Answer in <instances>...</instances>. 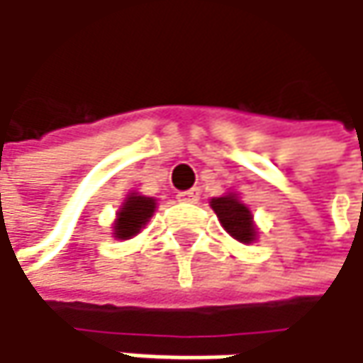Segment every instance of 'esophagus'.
Wrapping results in <instances>:
<instances>
[{
  "label": "esophagus",
  "mask_w": 363,
  "mask_h": 363,
  "mask_svg": "<svg viewBox=\"0 0 363 363\" xmlns=\"http://www.w3.org/2000/svg\"><path fill=\"white\" fill-rule=\"evenodd\" d=\"M177 199L182 203H197L199 201V189H189V191H181L177 195Z\"/></svg>",
  "instance_id": "obj_1"
}]
</instances>
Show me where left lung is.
I'll list each match as a JSON object with an SVG mask.
<instances>
[{
  "label": "left lung",
  "mask_w": 363,
  "mask_h": 363,
  "mask_svg": "<svg viewBox=\"0 0 363 363\" xmlns=\"http://www.w3.org/2000/svg\"><path fill=\"white\" fill-rule=\"evenodd\" d=\"M210 208L218 216L223 229L240 244H254L258 240V227L254 223L252 210L242 201L240 193H225L210 199Z\"/></svg>",
  "instance_id": "obj_1"
}]
</instances>
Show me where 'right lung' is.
Segmentation results:
<instances>
[{
    "label": "right lung",
    "instance_id": "right-lung-1",
    "mask_svg": "<svg viewBox=\"0 0 363 363\" xmlns=\"http://www.w3.org/2000/svg\"><path fill=\"white\" fill-rule=\"evenodd\" d=\"M155 208H157L155 197H147L136 191H130L123 197V201L115 214V220L111 227L113 238L115 240H132L134 235H138L140 229H145V225L151 220Z\"/></svg>",
    "mask_w": 363,
    "mask_h": 363
}]
</instances>
